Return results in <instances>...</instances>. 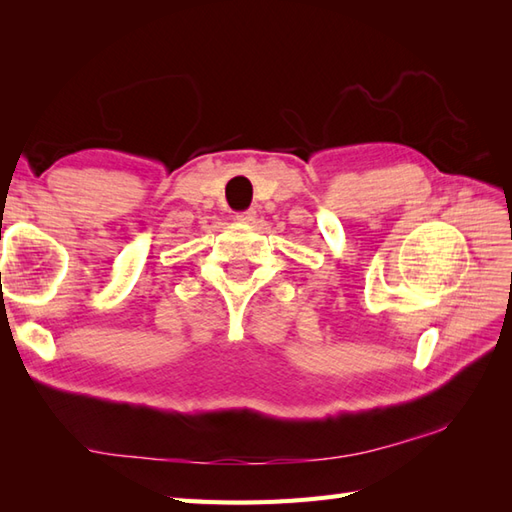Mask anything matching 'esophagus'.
I'll return each mask as SVG.
<instances>
[{
  "label": "esophagus",
  "mask_w": 512,
  "mask_h": 512,
  "mask_svg": "<svg viewBox=\"0 0 512 512\" xmlns=\"http://www.w3.org/2000/svg\"><path fill=\"white\" fill-rule=\"evenodd\" d=\"M237 222H253L255 220V211H244V213H237L235 215Z\"/></svg>",
  "instance_id": "obj_1"
}]
</instances>
